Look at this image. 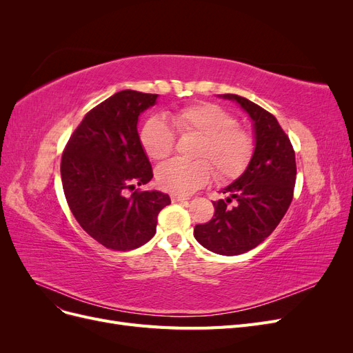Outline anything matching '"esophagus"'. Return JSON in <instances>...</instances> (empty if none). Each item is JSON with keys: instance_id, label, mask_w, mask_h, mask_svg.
<instances>
[{"instance_id": "34e87169", "label": "esophagus", "mask_w": 353, "mask_h": 353, "mask_svg": "<svg viewBox=\"0 0 353 353\" xmlns=\"http://www.w3.org/2000/svg\"><path fill=\"white\" fill-rule=\"evenodd\" d=\"M170 200H172L174 203H176V201H185V200H188V197L187 196H179V194H170Z\"/></svg>"}]
</instances>
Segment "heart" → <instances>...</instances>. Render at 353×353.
I'll return each instance as SVG.
<instances>
[{"label": "heart", "mask_w": 353, "mask_h": 353, "mask_svg": "<svg viewBox=\"0 0 353 353\" xmlns=\"http://www.w3.org/2000/svg\"><path fill=\"white\" fill-rule=\"evenodd\" d=\"M181 135L199 137L194 162L169 160L156 169V181L169 193L187 196L206 185L216 170L219 181L240 176L249 166L254 140L249 131L237 125V119L221 105L196 103L170 116ZM145 154L152 160H163L174 150L175 137L170 126L160 117H150L140 132Z\"/></svg>", "instance_id": "obj_1"}]
</instances>
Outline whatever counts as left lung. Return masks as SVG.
Returning <instances> with one entry per match:
<instances>
[{"mask_svg":"<svg viewBox=\"0 0 353 353\" xmlns=\"http://www.w3.org/2000/svg\"><path fill=\"white\" fill-rule=\"evenodd\" d=\"M236 101L253 123L254 152L244 172L221 190L227 199L213 201L215 215L194 228L196 240L208 250L236 256L254 249L276 228L293 199L296 159L293 145L270 112L236 94ZM234 201L230 208L228 203Z\"/></svg>","mask_w":353,"mask_h":353,"instance_id":"8db88e82","label":"left lung"}]
</instances>
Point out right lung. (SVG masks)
I'll use <instances>...</instances> for the list:
<instances>
[{
    "label": "right lung",
    "instance_id": "add662e5",
    "mask_svg": "<svg viewBox=\"0 0 353 353\" xmlns=\"http://www.w3.org/2000/svg\"><path fill=\"white\" fill-rule=\"evenodd\" d=\"M157 94L123 90L90 110L61 156V183L82 230L112 250H132L156 234L157 215L170 203L162 191H125L153 178L138 135L140 114Z\"/></svg>",
    "mask_w": 353,
    "mask_h": 353
}]
</instances>
